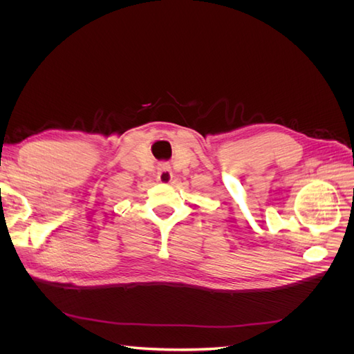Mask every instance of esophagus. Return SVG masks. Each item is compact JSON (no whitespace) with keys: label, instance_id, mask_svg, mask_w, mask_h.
Listing matches in <instances>:
<instances>
[{"label":"esophagus","instance_id":"34e87169","mask_svg":"<svg viewBox=\"0 0 354 354\" xmlns=\"http://www.w3.org/2000/svg\"><path fill=\"white\" fill-rule=\"evenodd\" d=\"M173 171H171V167L168 164L159 165L158 168V181L162 185H169L173 181Z\"/></svg>","mask_w":354,"mask_h":354}]
</instances>
